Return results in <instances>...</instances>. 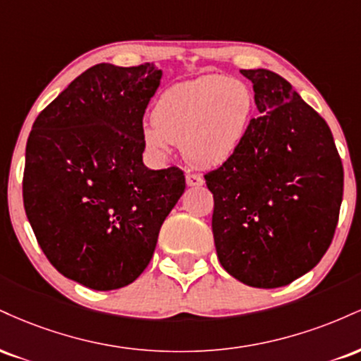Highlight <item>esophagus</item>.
<instances>
[{
    "label": "esophagus",
    "mask_w": 361,
    "mask_h": 361,
    "mask_svg": "<svg viewBox=\"0 0 361 361\" xmlns=\"http://www.w3.org/2000/svg\"><path fill=\"white\" fill-rule=\"evenodd\" d=\"M186 185L188 186H200L205 183V180L200 175H195V173H186Z\"/></svg>",
    "instance_id": "obj_1"
}]
</instances>
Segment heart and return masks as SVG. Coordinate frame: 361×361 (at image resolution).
Instances as JSON below:
<instances>
[{
  "label": "heart",
  "mask_w": 361,
  "mask_h": 361,
  "mask_svg": "<svg viewBox=\"0 0 361 361\" xmlns=\"http://www.w3.org/2000/svg\"><path fill=\"white\" fill-rule=\"evenodd\" d=\"M251 111L252 93L234 78L202 76L178 82L156 100L152 123L142 127L144 146L163 159L171 144L180 142L195 166H221L241 146Z\"/></svg>",
  "instance_id": "b5f03b06"
}]
</instances>
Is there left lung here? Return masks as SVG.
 Returning <instances> with one entry per match:
<instances>
[{"instance_id":"8db88e82","label":"left lung","mask_w":361,"mask_h":361,"mask_svg":"<svg viewBox=\"0 0 361 361\" xmlns=\"http://www.w3.org/2000/svg\"><path fill=\"white\" fill-rule=\"evenodd\" d=\"M241 74L259 117L234 156L205 175L214 243L235 280L276 288L312 270L333 241L343 164L326 120L287 80L268 69Z\"/></svg>"}]
</instances>
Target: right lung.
Returning a JSON list of instances; mask_svg holds the SVG:
<instances>
[{
    "label": "right lung",
    "mask_w": 361,
    "mask_h": 361,
    "mask_svg": "<svg viewBox=\"0 0 361 361\" xmlns=\"http://www.w3.org/2000/svg\"><path fill=\"white\" fill-rule=\"evenodd\" d=\"M161 76L149 62L93 66L40 111L28 135V222L52 267L88 288L137 279L185 192L180 168L142 163L144 111Z\"/></svg>",
    "instance_id": "1"
}]
</instances>
